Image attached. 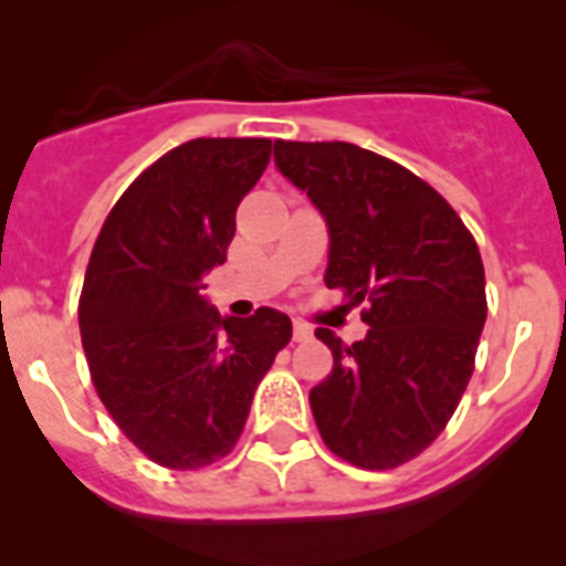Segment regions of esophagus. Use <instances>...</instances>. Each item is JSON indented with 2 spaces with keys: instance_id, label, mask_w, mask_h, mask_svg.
Segmentation results:
<instances>
[{
  "instance_id": "1",
  "label": "esophagus",
  "mask_w": 566,
  "mask_h": 566,
  "mask_svg": "<svg viewBox=\"0 0 566 566\" xmlns=\"http://www.w3.org/2000/svg\"><path fill=\"white\" fill-rule=\"evenodd\" d=\"M314 332L308 323H303V319H294V343H306V339H312Z\"/></svg>"
}]
</instances>
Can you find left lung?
<instances>
[{"label": "left lung", "mask_w": 566, "mask_h": 566, "mask_svg": "<svg viewBox=\"0 0 566 566\" xmlns=\"http://www.w3.org/2000/svg\"><path fill=\"white\" fill-rule=\"evenodd\" d=\"M274 161L323 212L326 286L365 303V339H317L334 368L308 394L334 457L363 470L411 462L444 431L488 319L484 266L457 209L422 178L348 142H274Z\"/></svg>", "instance_id": "left-lung-1"}]
</instances>
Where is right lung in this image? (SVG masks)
I'll use <instances>...</instances> for the list:
<instances>
[{"mask_svg":"<svg viewBox=\"0 0 566 566\" xmlns=\"http://www.w3.org/2000/svg\"><path fill=\"white\" fill-rule=\"evenodd\" d=\"M269 155V138L169 149L124 189L90 254L78 297L90 379L124 437L161 468L232 453L254 388L292 339L286 314L221 319L201 294Z\"/></svg>","mask_w":566,"mask_h":566,"instance_id":"add662e5","label":"right lung"}]
</instances>
